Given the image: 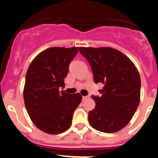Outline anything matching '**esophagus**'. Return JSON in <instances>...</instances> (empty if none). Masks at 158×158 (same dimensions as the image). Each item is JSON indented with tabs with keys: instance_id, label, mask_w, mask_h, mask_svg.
<instances>
[{
	"instance_id": "obj_1",
	"label": "esophagus",
	"mask_w": 158,
	"mask_h": 158,
	"mask_svg": "<svg viewBox=\"0 0 158 158\" xmlns=\"http://www.w3.org/2000/svg\"><path fill=\"white\" fill-rule=\"evenodd\" d=\"M88 98V96H83L82 97V100H86Z\"/></svg>"
}]
</instances>
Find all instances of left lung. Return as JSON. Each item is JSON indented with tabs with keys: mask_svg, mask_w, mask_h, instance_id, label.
Listing matches in <instances>:
<instances>
[{
	"mask_svg": "<svg viewBox=\"0 0 158 158\" xmlns=\"http://www.w3.org/2000/svg\"><path fill=\"white\" fill-rule=\"evenodd\" d=\"M91 67L96 84L104 85L102 94L91 96L96 103L88 113L94 129L114 133L130 122L139 103L141 81L138 70L123 52L110 48H79Z\"/></svg>",
	"mask_w": 158,
	"mask_h": 158,
	"instance_id": "1",
	"label": "left lung"
}]
</instances>
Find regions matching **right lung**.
<instances>
[{"instance_id":"1","label":"right lung","mask_w":158,"mask_h":158,"mask_svg":"<svg viewBox=\"0 0 158 158\" xmlns=\"http://www.w3.org/2000/svg\"><path fill=\"white\" fill-rule=\"evenodd\" d=\"M79 48H51L40 52L29 66L23 99L27 113L35 126L57 135L71 126L74 110L81 102L80 94L59 91L64 88L69 64Z\"/></svg>"}]
</instances>
